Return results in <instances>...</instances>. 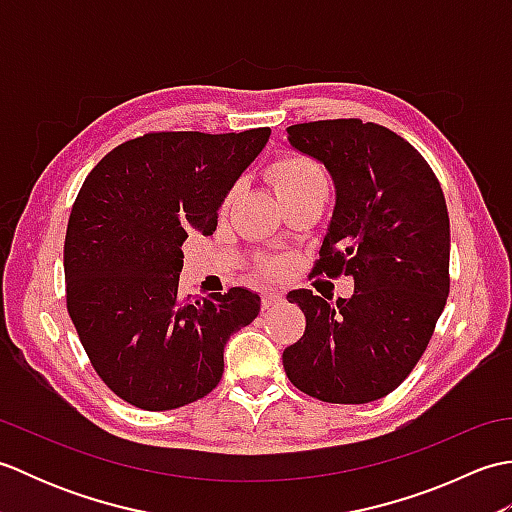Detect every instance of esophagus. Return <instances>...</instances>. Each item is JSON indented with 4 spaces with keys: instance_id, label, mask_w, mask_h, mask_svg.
Masks as SVG:
<instances>
[{
    "instance_id": "esophagus-1",
    "label": "esophagus",
    "mask_w": 512,
    "mask_h": 512,
    "mask_svg": "<svg viewBox=\"0 0 512 512\" xmlns=\"http://www.w3.org/2000/svg\"><path fill=\"white\" fill-rule=\"evenodd\" d=\"M281 301H284V299H281V295H279V292H273V290H266V292H264V295H262V308H264V310H270V308H277Z\"/></svg>"
}]
</instances>
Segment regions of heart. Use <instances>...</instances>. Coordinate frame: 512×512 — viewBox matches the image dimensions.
I'll use <instances>...</instances> for the list:
<instances>
[{
    "mask_svg": "<svg viewBox=\"0 0 512 512\" xmlns=\"http://www.w3.org/2000/svg\"><path fill=\"white\" fill-rule=\"evenodd\" d=\"M268 178L273 182L279 200L314 187H328L325 173L317 162L297 154H286L275 160L268 169Z\"/></svg>",
    "mask_w": 512,
    "mask_h": 512,
    "instance_id": "heart-1",
    "label": "heart"
}]
</instances>
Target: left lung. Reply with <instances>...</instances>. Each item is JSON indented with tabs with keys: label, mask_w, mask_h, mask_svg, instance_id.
Returning <instances> with one entry per match:
<instances>
[{
	"label": "left lung",
	"mask_w": 512,
	"mask_h": 512,
	"mask_svg": "<svg viewBox=\"0 0 512 512\" xmlns=\"http://www.w3.org/2000/svg\"><path fill=\"white\" fill-rule=\"evenodd\" d=\"M288 143L334 182L319 273L354 279L350 299L288 292L306 332L284 350L290 383L336 405L387 396L420 361L449 297V211L416 149L358 118L290 125Z\"/></svg>",
	"instance_id": "obj_1"
}]
</instances>
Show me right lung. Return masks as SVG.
I'll use <instances>...</instances> for the list:
<instances>
[{
    "mask_svg": "<svg viewBox=\"0 0 512 512\" xmlns=\"http://www.w3.org/2000/svg\"><path fill=\"white\" fill-rule=\"evenodd\" d=\"M270 138L158 132L112 149L76 195L63 268L68 312L96 374L147 411L204 398L231 334L259 314L257 292L180 297L182 242L211 235L237 178Z\"/></svg>",
    "mask_w": 512,
    "mask_h": 512,
    "instance_id": "obj_1",
    "label": "right lung"
}]
</instances>
